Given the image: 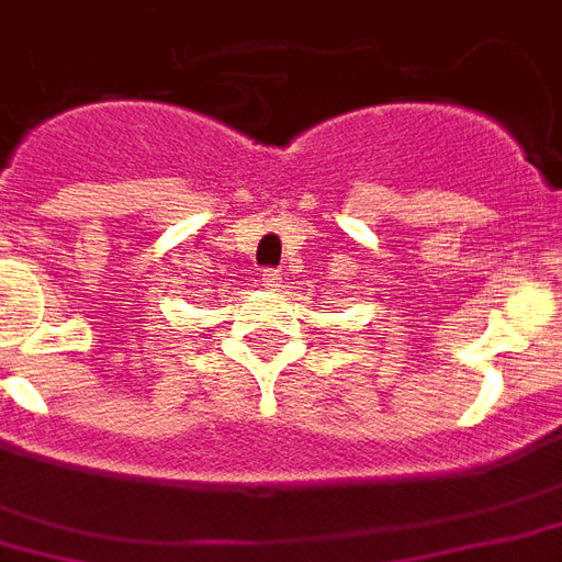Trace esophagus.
<instances>
[{
	"label": "esophagus",
	"instance_id": "34e87169",
	"mask_svg": "<svg viewBox=\"0 0 562 562\" xmlns=\"http://www.w3.org/2000/svg\"><path fill=\"white\" fill-rule=\"evenodd\" d=\"M259 282H262L265 289H280V282H282V277H280V271H262L259 273Z\"/></svg>",
	"mask_w": 562,
	"mask_h": 562
}]
</instances>
